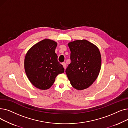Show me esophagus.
<instances>
[{"label":"esophagus","instance_id":"34e87169","mask_svg":"<svg viewBox=\"0 0 128 128\" xmlns=\"http://www.w3.org/2000/svg\"><path fill=\"white\" fill-rule=\"evenodd\" d=\"M62 65L63 66V68H64V69L65 70V68H66V64L65 63H62Z\"/></svg>","mask_w":128,"mask_h":128}]
</instances>
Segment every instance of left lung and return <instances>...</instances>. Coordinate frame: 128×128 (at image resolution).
<instances>
[{
	"label": "left lung",
	"mask_w": 128,
	"mask_h": 128,
	"mask_svg": "<svg viewBox=\"0 0 128 128\" xmlns=\"http://www.w3.org/2000/svg\"><path fill=\"white\" fill-rule=\"evenodd\" d=\"M71 63L66 69L71 85L77 90L88 88L97 78L101 66L98 49L86 40H78L68 44Z\"/></svg>",
	"instance_id": "left-lung-1"
}]
</instances>
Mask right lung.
<instances>
[{"mask_svg": "<svg viewBox=\"0 0 128 128\" xmlns=\"http://www.w3.org/2000/svg\"><path fill=\"white\" fill-rule=\"evenodd\" d=\"M57 43L50 39H44L33 46L27 52L25 70L30 82L41 90L49 89L59 74L64 68L58 60L55 52Z\"/></svg>", "mask_w": 128, "mask_h": 128, "instance_id": "add662e5", "label": "right lung"}]
</instances>
